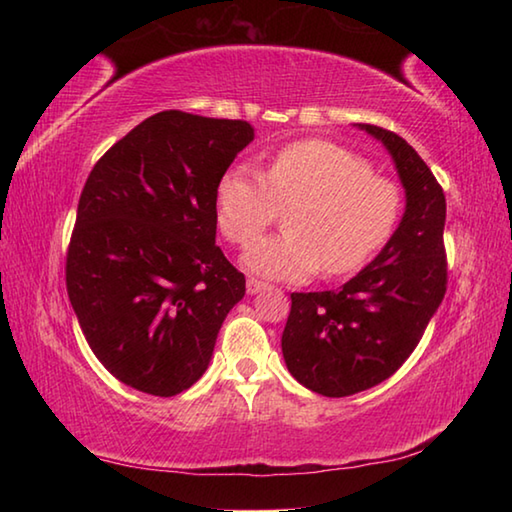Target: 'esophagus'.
<instances>
[{
  "label": "esophagus",
  "mask_w": 512,
  "mask_h": 512,
  "mask_svg": "<svg viewBox=\"0 0 512 512\" xmlns=\"http://www.w3.org/2000/svg\"><path fill=\"white\" fill-rule=\"evenodd\" d=\"M266 287H268V284L262 282V280H257V277H248V282H246V289H248L250 296H253V293H259Z\"/></svg>",
  "instance_id": "1"
}]
</instances>
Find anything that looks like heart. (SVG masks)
Returning a JSON list of instances; mask_svg holds the SVG:
<instances>
[{
  "instance_id": "1",
  "label": "heart",
  "mask_w": 512,
  "mask_h": 512,
  "mask_svg": "<svg viewBox=\"0 0 512 512\" xmlns=\"http://www.w3.org/2000/svg\"><path fill=\"white\" fill-rule=\"evenodd\" d=\"M402 187L372 171L361 153L327 140L284 144L264 173L230 169L216 185V225L225 241L246 246L280 209L290 207L282 236L250 244L244 264L259 275L300 280L323 266L350 275L395 232Z\"/></svg>"
}]
</instances>
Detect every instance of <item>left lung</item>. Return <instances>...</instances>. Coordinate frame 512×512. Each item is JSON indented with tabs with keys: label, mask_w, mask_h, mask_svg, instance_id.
Masks as SVG:
<instances>
[{
	"label": "left lung",
	"mask_w": 512,
	"mask_h": 512,
	"mask_svg": "<svg viewBox=\"0 0 512 512\" xmlns=\"http://www.w3.org/2000/svg\"><path fill=\"white\" fill-rule=\"evenodd\" d=\"M391 151L406 189V212L384 250L339 291L291 293L282 332L287 368L325 397L381 384L418 348L447 291L445 192L413 146L361 124Z\"/></svg>",
	"instance_id": "obj_1"
}]
</instances>
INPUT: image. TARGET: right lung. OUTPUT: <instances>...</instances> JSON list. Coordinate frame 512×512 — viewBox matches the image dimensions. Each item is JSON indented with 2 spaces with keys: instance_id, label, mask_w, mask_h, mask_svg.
<instances>
[{
  "instance_id": "obj_1",
  "label": "right lung",
  "mask_w": 512,
  "mask_h": 512,
  "mask_svg": "<svg viewBox=\"0 0 512 512\" xmlns=\"http://www.w3.org/2000/svg\"><path fill=\"white\" fill-rule=\"evenodd\" d=\"M244 119L164 110L101 155L79 198L65 282L85 341L135 391L171 397L210 363L246 277L216 239V185Z\"/></svg>"
}]
</instances>
